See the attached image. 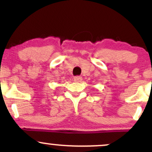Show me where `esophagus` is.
Masks as SVG:
<instances>
[{"instance_id": "esophagus-1", "label": "esophagus", "mask_w": 152, "mask_h": 152, "mask_svg": "<svg viewBox=\"0 0 152 152\" xmlns=\"http://www.w3.org/2000/svg\"><path fill=\"white\" fill-rule=\"evenodd\" d=\"M74 81L76 82V83H78V82H81L82 81V78L81 76H75L74 78Z\"/></svg>"}]
</instances>
